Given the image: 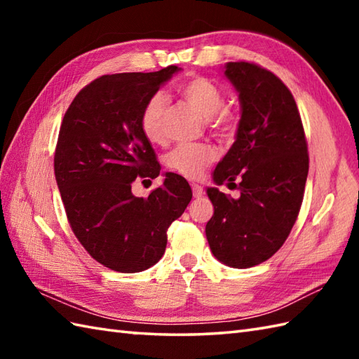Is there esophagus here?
<instances>
[{
    "label": "esophagus",
    "mask_w": 359,
    "mask_h": 359,
    "mask_svg": "<svg viewBox=\"0 0 359 359\" xmlns=\"http://www.w3.org/2000/svg\"><path fill=\"white\" fill-rule=\"evenodd\" d=\"M191 189H193V196H194V197H201V196L203 194V188H202L201 185L193 184V185H191Z\"/></svg>",
    "instance_id": "esophagus-1"
}]
</instances>
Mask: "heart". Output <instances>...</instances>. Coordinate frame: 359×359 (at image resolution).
I'll list each match as a JSON object with an SVG mask.
<instances>
[{
    "instance_id": "1",
    "label": "heart",
    "mask_w": 359,
    "mask_h": 359,
    "mask_svg": "<svg viewBox=\"0 0 359 359\" xmlns=\"http://www.w3.org/2000/svg\"><path fill=\"white\" fill-rule=\"evenodd\" d=\"M177 93L203 118L208 120L212 131L222 135H230L234 131L236 117L230 109L222 108L225 98L216 83L205 77H193L182 81L177 86ZM165 106V97L154 94L142 109L140 128L151 143H163L165 140L162 126ZM216 156V149L208 143H182L165 156V165L168 170L187 179H197Z\"/></svg>"
}]
</instances>
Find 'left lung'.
I'll return each mask as SVG.
<instances>
[{
  "instance_id": "8db88e82",
  "label": "left lung",
  "mask_w": 359,
  "mask_h": 359,
  "mask_svg": "<svg viewBox=\"0 0 359 359\" xmlns=\"http://www.w3.org/2000/svg\"><path fill=\"white\" fill-rule=\"evenodd\" d=\"M224 75L239 94L241 120L212 180L234 187L239 180L241 197L208 188L215 215L205 233L217 261L250 269L276 253L299 215L309 174L307 142L294 98L273 72L231 62Z\"/></svg>"
}]
</instances>
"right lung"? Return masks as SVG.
<instances>
[{"label":"right lung","instance_id":"1","mask_svg":"<svg viewBox=\"0 0 359 359\" xmlns=\"http://www.w3.org/2000/svg\"><path fill=\"white\" fill-rule=\"evenodd\" d=\"M180 67L103 75L75 95L60 128L53 170L74 234L97 262L137 273L160 261L166 230L193 193L179 174L135 197L133 182L160 174L156 152L140 128L144 103Z\"/></svg>","mask_w":359,"mask_h":359}]
</instances>
